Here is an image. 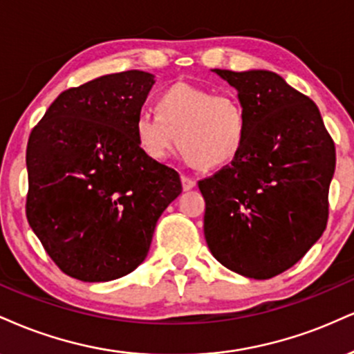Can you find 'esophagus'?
Returning <instances> with one entry per match:
<instances>
[{
	"label": "esophagus",
	"mask_w": 354,
	"mask_h": 354,
	"mask_svg": "<svg viewBox=\"0 0 354 354\" xmlns=\"http://www.w3.org/2000/svg\"><path fill=\"white\" fill-rule=\"evenodd\" d=\"M181 183H183V189H185V191L193 189L196 186V181L193 180V178L186 176V174H183V176H181Z\"/></svg>",
	"instance_id": "esophagus-1"
}]
</instances>
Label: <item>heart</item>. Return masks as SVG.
<instances>
[{"label":"heart","mask_w":354,"mask_h":354,"mask_svg":"<svg viewBox=\"0 0 354 354\" xmlns=\"http://www.w3.org/2000/svg\"><path fill=\"white\" fill-rule=\"evenodd\" d=\"M135 135L153 160L168 158L180 140L191 163L212 168L239 155L247 136V117L234 93L178 82L160 93L156 112L142 110L136 115Z\"/></svg>","instance_id":"1"}]
</instances>
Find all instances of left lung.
Here are the masks:
<instances>
[{"mask_svg":"<svg viewBox=\"0 0 354 354\" xmlns=\"http://www.w3.org/2000/svg\"><path fill=\"white\" fill-rule=\"evenodd\" d=\"M247 117L239 155L198 183L204 237L229 270L266 280L295 266L322 237L335 143L313 100L269 71L214 69Z\"/></svg>","mask_w":354,"mask_h":354,"instance_id":"left-lung-1","label":"left lung"}]
</instances>
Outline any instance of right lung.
<instances>
[{"label":"right lung","instance_id":"right-lung-1","mask_svg":"<svg viewBox=\"0 0 354 354\" xmlns=\"http://www.w3.org/2000/svg\"><path fill=\"white\" fill-rule=\"evenodd\" d=\"M153 75L110 74L71 87L34 127L26 148V218L64 274L107 282L147 257L156 221L181 193L176 169L135 135Z\"/></svg>","mask_w":354,"mask_h":354}]
</instances>
